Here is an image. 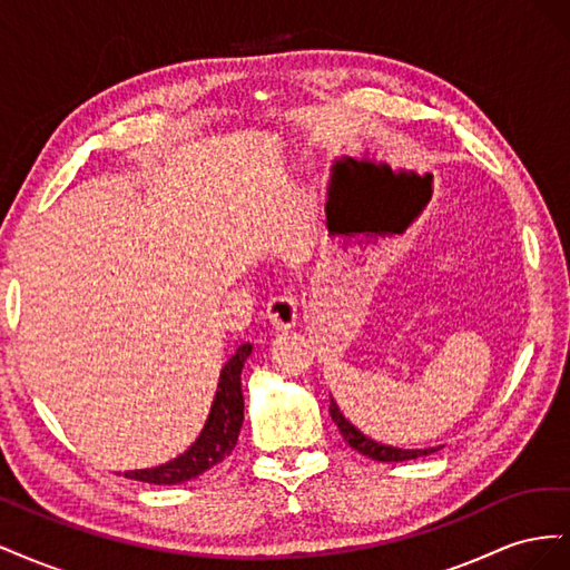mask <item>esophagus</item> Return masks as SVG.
<instances>
[{
	"label": "esophagus",
	"instance_id": "1",
	"mask_svg": "<svg viewBox=\"0 0 570 570\" xmlns=\"http://www.w3.org/2000/svg\"><path fill=\"white\" fill-rule=\"evenodd\" d=\"M268 321L275 327V331H289L295 327L299 321V308H297V299L289 295V292H281L268 302Z\"/></svg>",
	"mask_w": 570,
	"mask_h": 570
}]
</instances>
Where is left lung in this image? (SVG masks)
I'll return each mask as SVG.
<instances>
[{
  "label": "left lung",
  "instance_id": "1",
  "mask_svg": "<svg viewBox=\"0 0 570 570\" xmlns=\"http://www.w3.org/2000/svg\"><path fill=\"white\" fill-rule=\"evenodd\" d=\"M331 416H333L335 425L340 428V435L344 438V442H347L352 450H356L358 454H364L373 461H409V459L428 456V454L442 450V446H428V450H400V446L375 442V440H371V438L361 433V430L354 423L347 421V416H344V413L340 411V406H337L333 396H331Z\"/></svg>",
  "mask_w": 570,
  "mask_h": 570
}]
</instances>
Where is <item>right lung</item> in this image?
I'll list each match as a JSON object with an SVG mask.
<instances>
[{
	"instance_id": "1",
	"label": "right lung",
	"mask_w": 570,
	"mask_h": 570,
	"mask_svg": "<svg viewBox=\"0 0 570 570\" xmlns=\"http://www.w3.org/2000/svg\"><path fill=\"white\" fill-rule=\"evenodd\" d=\"M249 354L252 344L247 342L243 347H237V352L228 358V364L220 368L209 416H206L197 440L180 456L168 463L154 465V469L126 471L124 475L149 482V485H178V482L193 480L230 456L237 444L239 428H243L245 421L243 368Z\"/></svg>"
}]
</instances>
